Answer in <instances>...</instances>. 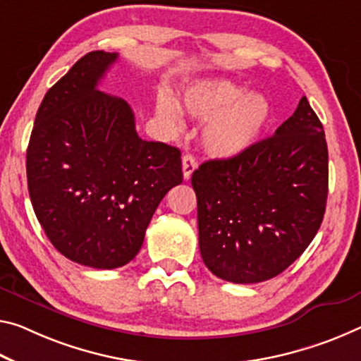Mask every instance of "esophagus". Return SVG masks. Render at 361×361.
Here are the masks:
<instances>
[{
	"label": "esophagus",
	"instance_id": "1",
	"mask_svg": "<svg viewBox=\"0 0 361 361\" xmlns=\"http://www.w3.org/2000/svg\"><path fill=\"white\" fill-rule=\"evenodd\" d=\"M181 165H183V178L190 180L192 171L197 167L196 159H194L191 154H186V156H183V159H181Z\"/></svg>",
	"mask_w": 361,
	"mask_h": 361
}]
</instances>
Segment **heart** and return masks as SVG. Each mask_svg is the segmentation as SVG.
<instances>
[{
  "instance_id": "obj_1",
  "label": "heart",
  "mask_w": 361,
  "mask_h": 361,
  "mask_svg": "<svg viewBox=\"0 0 361 361\" xmlns=\"http://www.w3.org/2000/svg\"><path fill=\"white\" fill-rule=\"evenodd\" d=\"M183 109L205 120L201 145L210 157L233 159L249 151L260 140L271 120V104L260 93H245L243 85L226 78H205L183 93ZM157 111L175 127L183 118L170 96H160Z\"/></svg>"
}]
</instances>
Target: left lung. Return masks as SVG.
Listing matches in <instances>:
<instances>
[{
	"mask_svg": "<svg viewBox=\"0 0 361 361\" xmlns=\"http://www.w3.org/2000/svg\"><path fill=\"white\" fill-rule=\"evenodd\" d=\"M205 267L236 284L267 281L299 259L322 225L328 145L304 96L270 138L191 176Z\"/></svg>",
	"mask_w": 361,
	"mask_h": 361,
	"instance_id": "left-lung-1",
	"label": "left lung"
}]
</instances>
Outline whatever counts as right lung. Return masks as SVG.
I'll list each match as a JSON object with an SVG mask.
<instances>
[{"label": "right lung", "mask_w": 361, "mask_h": 361, "mask_svg": "<svg viewBox=\"0 0 361 361\" xmlns=\"http://www.w3.org/2000/svg\"><path fill=\"white\" fill-rule=\"evenodd\" d=\"M117 57L78 59L44 94L27 147L39 225L68 260L99 270L135 259L157 205L183 181L180 149L141 140L128 102L98 90Z\"/></svg>", "instance_id": "1"}]
</instances>
